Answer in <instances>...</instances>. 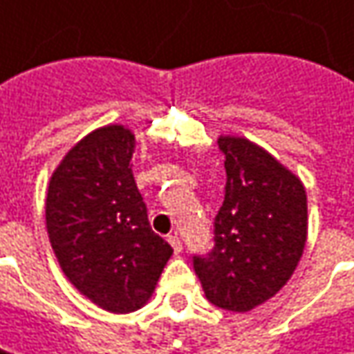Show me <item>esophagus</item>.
<instances>
[{"mask_svg":"<svg viewBox=\"0 0 354 354\" xmlns=\"http://www.w3.org/2000/svg\"><path fill=\"white\" fill-rule=\"evenodd\" d=\"M168 242L172 244V248H174V252H176V254H180V252H182V240H180V236H178L176 232L168 236Z\"/></svg>","mask_w":354,"mask_h":354,"instance_id":"obj_1","label":"esophagus"}]
</instances>
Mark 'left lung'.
I'll list each match as a JSON object with an SVG mask.
<instances>
[{
  "label": "left lung",
  "instance_id": "8db88e82",
  "mask_svg": "<svg viewBox=\"0 0 354 354\" xmlns=\"http://www.w3.org/2000/svg\"><path fill=\"white\" fill-rule=\"evenodd\" d=\"M226 186L214 246L192 264L214 306L246 313L292 277L306 242V192L299 178L246 138L220 136Z\"/></svg>",
  "mask_w": 354,
  "mask_h": 354
}]
</instances>
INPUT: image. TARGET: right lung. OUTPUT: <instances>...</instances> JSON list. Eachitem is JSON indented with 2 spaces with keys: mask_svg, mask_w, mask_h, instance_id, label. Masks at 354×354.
Masks as SVG:
<instances>
[{
  "mask_svg": "<svg viewBox=\"0 0 354 354\" xmlns=\"http://www.w3.org/2000/svg\"><path fill=\"white\" fill-rule=\"evenodd\" d=\"M134 146L124 126L88 134L55 168L46 198L48 234L64 274L120 315L148 302L174 252L150 226L130 164Z\"/></svg>",
  "mask_w": 354,
  "mask_h": 354,
  "instance_id": "1",
  "label": "right lung"
}]
</instances>
